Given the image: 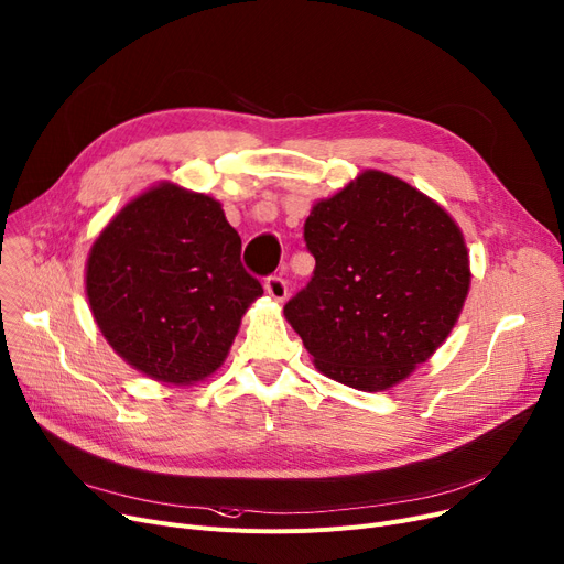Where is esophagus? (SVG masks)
Listing matches in <instances>:
<instances>
[{"label": "esophagus", "mask_w": 564, "mask_h": 564, "mask_svg": "<svg viewBox=\"0 0 564 564\" xmlns=\"http://www.w3.org/2000/svg\"><path fill=\"white\" fill-rule=\"evenodd\" d=\"M264 290H267V295L276 302H283L288 297V283L281 276H269L264 281Z\"/></svg>", "instance_id": "esophagus-1"}]
</instances>
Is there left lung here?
Listing matches in <instances>:
<instances>
[{
    "label": "left lung",
    "mask_w": 564,
    "mask_h": 564,
    "mask_svg": "<svg viewBox=\"0 0 564 564\" xmlns=\"http://www.w3.org/2000/svg\"><path fill=\"white\" fill-rule=\"evenodd\" d=\"M315 258L283 313L315 369L382 391L424 364L456 325L470 260L454 218L408 182L364 170L304 224Z\"/></svg>",
    "instance_id": "8db88e82"
}]
</instances>
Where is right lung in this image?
Listing matches in <instances>:
<instances>
[{
    "label": "right lung",
    "mask_w": 564,
    "mask_h": 564,
    "mask_svg": "<svg viewBox=\"0 0 564 564\" xmlns=\"http://www.w3.org/2000/svg\"><path fill=\"white\" fill-rule=\"evenodd\" d=\"M85 290L112 350L177 387L224 364L241 315L262 295L221 203L170 182L140 193L96 237Z\"/></svg>",
    "instance_id": "1"
}]
</instances>
